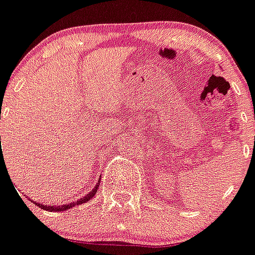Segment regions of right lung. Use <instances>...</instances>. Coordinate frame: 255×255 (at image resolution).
Masks as SVG:
<instances>
[{"mask_svg": "<svg viewBox=\"0 0 255 255\" xmlns=\"http://www.w3.org/2000/svg\"><path fill=\"white\" fill-rule=\"evenodd\" d=\"M99 186H100V180H99V184H96V186H95L94 189H92L91 191L89 192V194L85 195V196L82 197V199L78 200V201L69 202L68 205H61V206H53V205H51V206H47V205L39 204V202H35V201H33V204H35V205H37V206H39L40 208H42V210L50 211V212H53V211H55V212H60V211H64V210H70V208H73L74 206H79V205L85 204V202L89 201L90 199H92V197L95 196V194H96V191H97V189H99Z\"/></svg>", "mask_w": 255, "mask_h": 255, "instance_id": "add662e5", "label": "right lung"}]
</instances>
